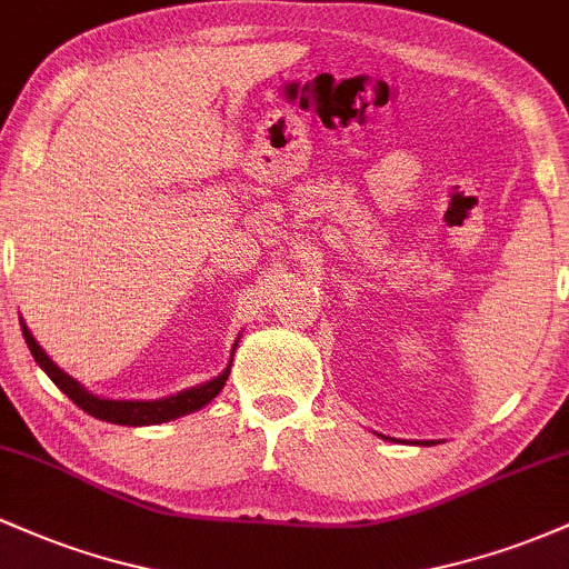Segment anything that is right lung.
Wrapping results in <instances>:
<instances>
[{
	"label": "right lung",
	"instance_id": "right-lung-1",
	"mask_svg": "<svg viewBox=\"0 0 569 569\" xmlns=\"http://www.w3.org/2000/svg\"><path fill=\"white\" fill-rule=\"evenodd\" d=\"M21 329H23V339H26V345H29L31 356H34V361L39 363V367L48 371L50 380H53L58 388H61L63 393H67L71 401L77 403V407H80L82 411H88L90 417H96V420L114 422V426H158V422L189 415V411L206 407L211 398H217L219 390L224 388L227 375H230V369H224L219 377H213L211 382L198 385V388H189V390H184V393H176L171 398H160V401H109V398H98L93 393H88L80 382L71 380L67 371L58 369L56 363L44 356V350L39 348L37 339L31 337V331L26 329L23 323H21Z\"/></svg>",
	"mask_w": 569,
	"mask_h": 569
}]
</instances>
